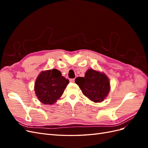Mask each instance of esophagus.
Here are the masks:
<instances>
[{
	"label": "esophagus",
	"instance_id": "esophagus-1",
	"mask_svg": "<svg viewBox=\"0 0 148 148\" xmlns=\"http://www.w3.org/2000/svg\"><path fill=\"white\" fill-rule=\"evenodd\" d=\"M75 78H73V79H70V81L71 82H75Z\"/></svg>",
	"mask_w": 148,
	"mask_h": 148
}]
</instances>
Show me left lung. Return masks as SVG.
<instances>
[{
    "label": "left lung",
    "mask_w": 148,
    "mask_h": 148,
    "mask_svg": "<svg viewBox=\"0 0 148 148\" xmlns=\"http://www.w3.org/2000/svg\"><path fill=\"white\" fill-rule=\"evenodd\" d=\"M75 83L84 96L95 102L102 101L110 91V83L107 76L92 69H89L84 77L76 78Z\"/></svg>",
    "instance_id": "left-lung-1"
}]
</instances>
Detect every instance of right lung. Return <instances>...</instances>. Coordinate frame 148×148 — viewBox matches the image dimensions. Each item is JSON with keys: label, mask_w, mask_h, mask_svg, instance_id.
Wrapping results in <instances>:
<instances>
[{"label": "right lung", "mask_w": 148, "mask_h": 148, "mask_svg": "<svg viewBox=\"0 0 148 148\" xmlns=\"http://www.w3.org/2000/svg\"><path fill=\"white\" fill-rule=\"evenodd\" d=\"M69 80L62 77L60 71L53 69L41 72L34 85L39 100L44 104H52L62 96Z\"/></svg>", "instance_id": "right-lung-1"}]
</instances>
